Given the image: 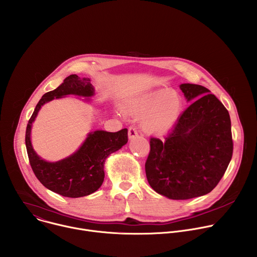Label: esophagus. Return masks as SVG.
Instances as JSON below:
<instances>
[{"mask_svg":"<svg viewBox=\"0 0 257 257\" xmlns=\"http://www.w3.org/2000/svg\"><path fill=\"white\" fill-rule=\"evenodd\" d=\"M137 136H138V133H137L136 129L133 128V127H130V128H129V131H128V138H129L130 140H132V139H134V138L137 137Z\"/></svg>","mask_w":257,"mask_h":257,"instance_id":"34e87169","label":"esophagus"}]
</instances>
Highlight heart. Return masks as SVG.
I'll return each instance as SVG.
<instances>
[{
	"instance_id": "1",
	"label": "heart",
	"mask_w": 257,
	"mask_h": 257,
	"mask_svg": "<svg viewBox=\"0 0 257 257\" xmlns=\"http://www.w3.org/2000/svg\"><path fill=\"white\" fill-rule=\"evenodd\" d=\"M126 112L135 117H143L141 130L151 136H163L177 125L183 98L176 90L158 88L142 93L127 102Z\"/></svg>"
}]
</instances>
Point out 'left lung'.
I'll list each match as a JSON object with an SVG mask.
<instances>
[{
    "mask_svg": "<svg viewBox=\"0 0 257 257\" xmlns=\"http://www.w3.org/2000/svg\"><path fill=\"white\" fill-rule=\"evenodd\" d=\"M180 89L191 104L164 142L151 139L145 163L151 187L175 200L209 193L233 155L231 120L224 104L201 85L183 83Z\"/></svg>",
    "mask_w": 257,
    "mask_h": 257,
    "instance_id": "8db88e82",
    "label": "left lung"
}]
</instances>
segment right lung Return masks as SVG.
<instances>
[{"label":"right lung","instance_id":"1","mask_svg":"<svg viewBox=\"0 0 257 257\" xmlns=\"http://www.w3.org/2000/svg\"><path fill=\"white\" fill-rule=\"evenodd\" d=\"M67 95L84 97L85 102H90V97L94 95V87L89 78H80L76 74H72L66 77L56 89L45 93L28 121L25 144L32 171L42 184L62 196L77 198L87 196L101 186L104 179V162L109 155L119 151L127 143L128 130L91 131L75 153L57 162L46 161L33 150L32 124L45 103Z\"/></svg>","mask_w":257,"mask_h":257}]
</instances>
